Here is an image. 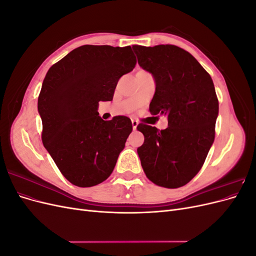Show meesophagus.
I'll list each match as a JSON object with an SVG mask.
<instances>
[{"mask_svg":"<svg viewBox=\"0 0 256 256\" xmlns=\"http://www.w3.org/2000/svg\"><path fill=\"white\" fill-rule=\"evenodd\" d=\"M131 122H132V128H134V130H136V127H138V122L136 120H131Z\"/></svg>","mask_w":256,"mask_h":256,"instance_id":"esophagus-1","label":"esophagus"}]
</instances>
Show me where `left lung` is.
<instances>
[{
	"mask_svg": "<svg viewBox=\"0 0 256 256\" xmlns=\"http://www.w3.org/2000/svg\"><path fill=\"white\" fill-rule=\"evenodd\" d=\"M138 63L152 74V114L168 116V128L144 124L138 148L147 178L160 187L180 188L203 166L214 140L219 102L212 76L189 52L173 44L132 46Z\"/></svg>",
	"mask_w": 256,
	"mask_h": 256,
	"instance_id": "1",
	"label": "left lung"
}]
</instances>
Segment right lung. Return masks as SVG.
I'll list each match as a JSON object with an SVG mask.
<instances>
[{"mask_svg": "<svg viewBox=\"0 0 256 256\" xmlns=\"http://www.w3.org/2000/svg\"><path fill=\"white\" fill-rule=\"evenodd\" d=\"M136 64L130 46L85 44L46 74L38 97L42 143L72 184L92 187L113 172L132 124L126 116L104 120L98 104L111 102L120 78Z\"/></svg>", "mask_w": 256, "mask_h": 256, "instance_id": "1", "label": "right lung"}]
</instances>
